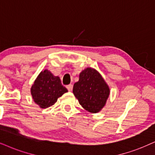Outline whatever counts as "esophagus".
<instances>
[{
  "mask_svg": "<svg viewBox=\"0 0 155 155\" xmlns=\"http://www.w3.org/2000/svg\"><path fill=\"white\" fill-rule=\"evenodd\" d=\"M66 88H67L68 91H71L72 89H73V85L72 84H68V85L66 86Z\"/></svg>",
  "mask_w": 155,
  "mask_h": 155,
  "instance_id": "1",
  "label": "esophagus"
}]
</instances>
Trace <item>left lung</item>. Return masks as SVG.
Masks as SVG:
<instances>
[{"label": "left lung", "mask_w": 155, "mask_h": 155, "mask_svg": "<svg viewBox=\"0 0 155 155\" xmlns=\"http://www.w3.org/2000/svg\"><path fill=\"white\" fill-rule=\"evenodd\" d=\"M73 93L84 109L97 113L104 107L110 91L97 70L87 68L80 73L79 81L74 84Z\"/></svg>", "instance_id": "left-lung-1"}]
</instances>
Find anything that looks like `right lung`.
I'll return each mask as SVG.
<instances>
[{
	"instance_id": "obj_1",
	"label": "right lung",
	"mask_w": 155,
	"mask_h": 155,
	"mask_svg": "<svg viewBox=\"0 0 155 155\" xmlns=\"http://www.w3.org/2000/svg\"><path fill=\"white\" fill-rule=\"evenodd\" d=\"M67 91L66 88L62 85L60 78L54 76L47 69L39 74L31 89L34 102L42 109L54 105L58 98Z\"/></svg>"
}]
</instances>
